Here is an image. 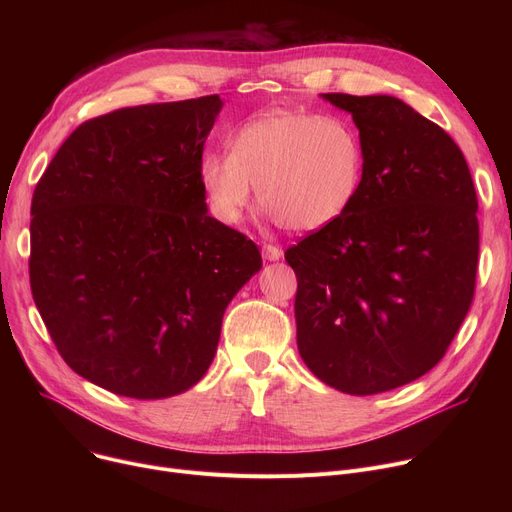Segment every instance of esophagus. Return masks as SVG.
Returning <instances> with one entry per match:
<instances>
[{
    "label": "esophagus",
    "mask_w": 512,
    "mask_h": 512,
    "mask_svg": "<svg viewBox=\"0 0 512 512\" xmlns=\"http://www.w3.org/2000/svg\"><path fill=\"white\" fill-rule=\"evenodd\" d=\"M261 255H263L265 261H278L282 257V249L276 247V245H263Z\"/></svg>",
    "instance_id": "obj_1"
}]
</instances>
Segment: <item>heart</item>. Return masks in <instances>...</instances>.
<instances>
[{
  "instance_id": "b5f03b06",
  "label": "heart",
  "mask_w": 512,
  "mask_h": 512,
  "mask_svg": "<svg viewBox=\"0 0 512 512\" xmlns=\"http://www.w3.org/2000/svg\"><path fill=\"white\" fill-rule=\"evenodd\" d=\"M363 143L351 122L276 110L242 126L230 153L203 155L201 188L213 215L236 224L257 201L286 230L309 234L336 224L363 182Z\"/></svg>"
}]
</instances>
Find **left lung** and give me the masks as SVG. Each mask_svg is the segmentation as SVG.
<instances>
[{"label": "left lung", "mask_w": 512, "mask_h": 512, "mask_svg": "<svg viewBox=\"0 0 512 512\" xmlns=\"http://www.w3.org/2000/svg\"><path fill=\"white\" fill-rule=\"evenodd\" d=\"M353 116L361 191L342 218L284 257L297 274V344L324 384L355 396L440 363L471 307L477 195L463 151L390 95H321Z\"/></svg>", "instance_id": "left-lung-1"}]
</instances>
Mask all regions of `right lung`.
<instances>
[{"label":"right lung","instance_id":"add662e5","mask_svg":"<svg viewBox=\"0 0 512 512\" xmlns=\"http://www.w3.org/2000/svg\"><path fill=\"white\" fill-rule=\"evenodd\" d=\"M220 110L207 95L87 120L35 186V305L70 369L114 394L193 388L261 270L255 242L207 213L199 166Z\"/></svg>","mask_w":512,"mask_h":512}]
</instances>
